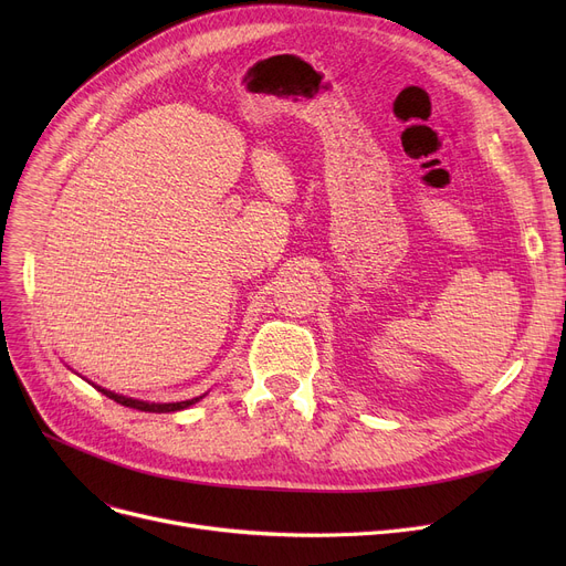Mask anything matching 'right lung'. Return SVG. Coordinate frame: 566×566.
Segmentation results:
<instances>
[{
  "instance_id": "1",
  "label": "right lung",
  "mask_w": 566,
  "mask_h": 566,
  "mask_svg": "<svg viewBox=\"0 0 566 566\" xmlns=\"http://www.w3.org/2000/svg\"><path fill=\"white\" fill-rule=\"evenodd\" d=\"M86 382H92V380H86ZM92 385H94V382H92ZM94 388H96L98 392H103L105 397L114 399L116 403H122V406H128V408H137V410H144V412H176V410H186V408H190L192 403H197L199 399H203V397H206V392H203L201 397H195V399H188V401H174V403H156V401H142V399H133V397H124V395H116V392H112V390H105V388H101V385H94Z\"/></svg>"
}]
</instances>
